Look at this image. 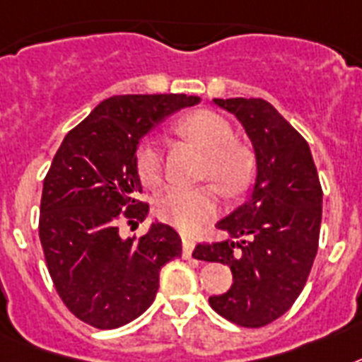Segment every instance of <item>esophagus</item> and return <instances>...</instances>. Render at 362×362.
I'll list each match as a JSON object with an SVG mask.
<instances>
[{"label":"esophagus","mask_w":362,"mask_h":362,"mask_svg":"<svg viewBox=\"0 0 362 362\" xmlns=\"http://www.w3.org/2000/svg\"><path fill=\"white\" fill-rule=\"evenodd\" d=\"M194 247H196V242H194V238H183V257L185 259H190V257H192Z\"/></svg>","instance_id":"1"}]
</instances>
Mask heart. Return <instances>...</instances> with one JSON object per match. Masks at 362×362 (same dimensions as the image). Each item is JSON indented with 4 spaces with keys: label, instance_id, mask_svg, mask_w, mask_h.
<instances>
[{
    "label": "heart",
    "instance_id": "1",
    "mask_svg": "<svg viewBox=\"0 0 362 362\" xmlns=\"http://www.w3.org/2000/svg\"><path fill=\"white\" fill-rule=\"evenodd\" d=\"M175 133L198 146L207 153L205 175L214 179L223 192L237 196L252 179V157L242 146L233 142V129L223 116L213 110H196L175 124ZM136 170L140 179L149 187L163 179V149L148 140L139 148ZM220 194L214 185L199 187H168L155 203L160 220L174 223L179 229L192 231L216 214Z\"/></svg>",
    "mask_w": 362,
    "mask_h": 362
}]
</instances>
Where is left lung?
Wrapping results in <instances>:
<instances>
[{
  "label": "left lung",
  "instance_id": "1",
  "mask_svg": "<svg viewBox=\"0 0 362 362\" xmlns=\"http://www.w3.org/2000/svg\"><path fill=\"white\" fill-rule=\"evenodd\" d=\"M246 131L255 155L250 196L216 228L228 235L198 244L194 257L228 264L233 285L209 303L226 320L262 327L283 316L303 291L318 252L322 187L310 148L261 98L213 100Z\"/></svg>",
  "mask_w": 362,
  "mask_h": 362
}]
</instances>
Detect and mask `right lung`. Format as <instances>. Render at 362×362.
Wrapping results in <instances>:
<instances>
[{"label":"right lung","instance_id":"1","mask_svg":"<svg viewBox=\"0 0 362 362\" xmlns=\"http://www.w3.org/2000/svg\"><path fill=\"white\" fill-rule=\"evenodd\" d=\"M187 94L112 95L64 136L44 179L40 242L64 305L98 329L139 318L155 300L160 268L181 257V237L151 222L122 237L120 222H144L136 153L168 116L199 103Z\"/></svg>","mask_w":362,"mask_h":362}]
</instances>
